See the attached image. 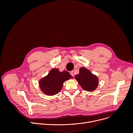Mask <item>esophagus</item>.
Instances as JSON below:
<instances>
[{"mask_svg":"<svg viewBox=\"0 0 133 133\" xmlns=\"http://www.w3.org/2000/svg\"><path fill=\"white\" fill-rule=\"evenodd\" d=\"M70 74L72 75V76H73V77H74V71H71L70 72Z\"/></svg>","mask_w":133,"mask_h":133,"instance_id":"34e87169","label":"esophagus"}]
</instances>
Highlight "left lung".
I'll use <instances>...</instances> for the list:
<instances>
[{
    "label": "left lung",
    "mask_w": 133,
    "mask_h": 133,
    "mask_svg": "<svg viewBox=\"0 0 133 133\" xmlns=\"http://www.w3.org/2000/svg\"><path fill=\"white\" fill-rule=\"evenodd\" d=\"M75 78L82 89L87 91H93L98 87L99 80L97 77L85 68H80L79 74L76 75Z\"/></svg>",
    "instance_id": "left-lung-1"
}]
</instances>
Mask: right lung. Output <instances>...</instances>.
I'll use <instances>...</instances> for the list:
<instances>
[{"instance_id":"1","label":"right lung","mask_w":133,"mask_h":133,"mask_svg":"<svg viewBox=\"0 0 133 133\" xmlns=\"http://www.w3.org/2000/svg\"><path fill=\"white\" fill-rule=\"evenodd\" d=\"M73 77L66 71L60 72L58 69H53L48 75L39 82V84L42 92L46 95L53 96L58 94L61 90L63 82Z\"/></svg>"}]
</instances>
